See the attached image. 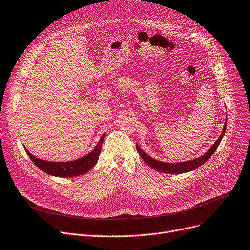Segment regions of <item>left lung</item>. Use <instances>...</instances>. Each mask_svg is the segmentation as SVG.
Returning <instances> with one entry per match:
<instances>
[{
    "mask_svg": "<svg viewBox=\"0 0 250 250\" xmlns=\"http://www.w3.org/2000/svg\"><path fill=\"white\" fill-rule=\"evenodd\" d=\"M227 118V117H226ZM226 124H227V119L224 123L223 126V130L221 135L219 136V138L215 141V143L212 145L205 154L201 155L198 158H194L192 160H188V161H184V162H173V163H170V162H162V161H158L154 158L150 157L149 155H147L146 153L141 150L138 146V144H136V149L137 152L139 153V155L141 156V158L154 170H157L159 172H163V173H168V174H181V173H186V172L192 171V170H195L197 169L199 166L203 165L211 156H212L213 153L215 152V150L217 149L220 141L222 140L225 131H226Z\"/></svg>",
    "mask_w": 250,
    "mask_h": 250,
    "instance_id": "left-lung-1",
    "label": "left lung"
}]
</instances>
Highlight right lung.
<instances>
[{
	"label": "right lung",
	"mask_w": 250,
	"mask_h": 250,
	"mask_svg": "<svg viewBox=\"0 0 250 250\" xmlns=\"http://www.w3.org/2000/svg\"><path fill=\"white\" fill-rule=\"evenodd\" d=\"M105 135L106 134H103L97 145L95 146V148L90 153H88V154H86L81 158H78L73 161H66V162L46 161L32 155L31 153L26 149V147H25V150L27 152L28 156L35 163V165L42 171H44L45 173L52 176L63 177V178L75 177V176H79L87 173V172L90 171L95 166V164L97 163Z\"/></svg>",
	"instance_id": "add662e5"
}]
</instances>
